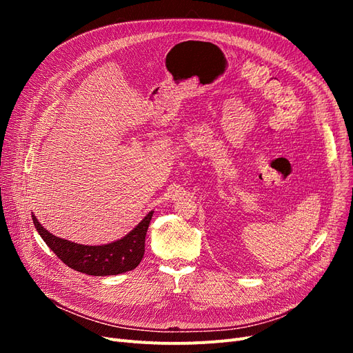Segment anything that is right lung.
Instances as JSON below:
<instances>
[{
  "instance_id": "1",
  "label": "right lung",
  "mask_w": 353,
  "mask_h": 353,
  "mask_svg": "<svg viewBox=\"0 0 353 353\" xmlns=\"http://www.w3.org/2000/svg\"><path fill=\"white\" fill-rule=\"evenodd\" d=\"M152 216L153 212L148 213L128 236L104 245H83L59 239L42 227L34 215H32V219H34L35 228L42 240L63 263H66L74 271L104 276L117 275L137 268L144 256L145 234Z\"/></svg>"
}]
</instances>
